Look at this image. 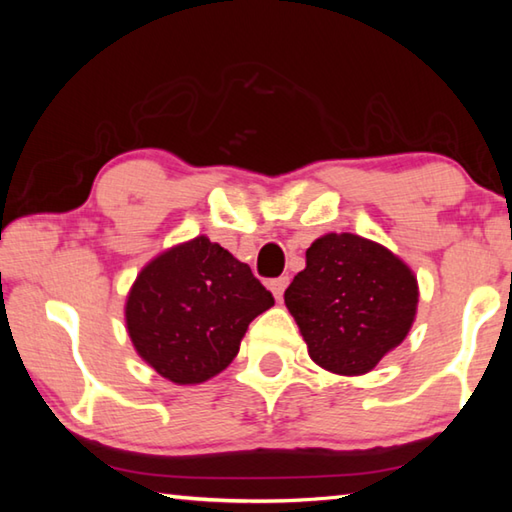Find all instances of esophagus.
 <instances>
[{
	"label": "esophagus",
	"mask_w": 512,
	"mask_h": 512,
	"mask_svg": "<svg viewBox=\"0 0 512 512\" xmlns=\"http://www.w3.org/2000/svg\"><path fill=\"white\" fill-rule=\"evenodd\" d=\"M287 284H289V277L282 275V277H275V280L268 282V289L273 291V296H275L277 300H282L284 289H287Z\"/></svg>",
	"instance_id": "1"
}]
</instances>
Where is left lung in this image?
<instances>
[{"label":"left lung","instance_id":"1","mask_svg":"<svg viewBox=\"0 0 512 512\" xmlns=\"http://www.w3.org/2000/svg\"><path fill=\"white\" fill-rule=\"evenodd\" d=\"M284 302L309 357L336 375H363L404 341L418 282L391 250L359 235H325L307 248Z\"/></svg>","mask_w":512,"mask_h":512}]
</instances>
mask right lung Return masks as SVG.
<instances>
[{"label": "right lung", "instance_id": "obj_1", "mask_svg": "<svg viewBox=\"0 0 512 512\" xmlns=\"http://www.w3.org/2000/svg\"><path fill=\"white\" fill-rule=\"evenodd\" d=\"M273 293L228 250L196 237L137 275L126 325L140 357L173 384H201L237 357L250 320Z\"/></svg>", "mask_w": 512, "mask_h": 512}]
</instances>
